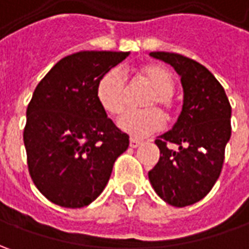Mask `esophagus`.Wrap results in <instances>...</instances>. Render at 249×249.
Wrapping results in <instances>:
<instances>
[{
  "label": "esophagus",
  "instance_id": "1",
  "mask_svg": "<svg viewBox=\"0 0 249 249\" xmlns=\"http://www.w3.org/2000/svg\"><path fill=\"white\" fill-rule=\"evenodd\" d=\"M140 144H141V141H140V140H136V139L130 140V147H131V148H137Z\"/></svg>",
  "mask_w": 249,
  "mask_h": 249
}]
</instances>
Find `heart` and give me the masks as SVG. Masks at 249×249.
<instances>
[{"label":"heart","instance_id":"heart-1","mask_svg":"<svg viewBox=\"0 0 249 249\" xmlns=\"http://www.w3.org/2000/svg\"><path fill=\"white\" fill-rule=\"evenodd\" d=\"M137 80L151 89V92L142 102L144 110H129L118 122L119 127L131 137L142 139L148 134L162 129L163 115L173 112L175 104L172 91L175 89V79L165 66L159 63H147L137 69ZM97 100L102 109L110 115H119L127 105V86L123 74L113 69L101 77L97 86Z\"/></svg>","mask_w":249,"mask_h":249}]
</instances>
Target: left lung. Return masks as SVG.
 Instances as JSON below:
<instances>
[{
  "mask_svg": "<svg viewBox=\"0 0 249 249\" xmlns=\"http://www.w3.org/2000/svg\"><path fill=\"white\" fill-rule=\"evenodd\" d=\"M149 55L172 65L183 86V108L177 122L155 140L160 157L148 172L149 181L169 205H193L220 176L231 136V107L222 84L201 63L175 53Z\"/></svg>",
  "mask_w": 249,
  "mask_h": 249,
  "instance_id": "8db88e82",
  "label": "left lung"
}]
</instances>
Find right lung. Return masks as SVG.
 Here are the masks:
<instances>
[{"instance_id": "obj_1", "label": "right lung", "mask_w": 249, "mask_h": 249, "mask_svg": "<svg viewBox=\"0 0 249 249\" xmlns=\"http://www.w3.org/2000/svg\"><path fill=\"white\" fill-rule=\"evenodd\" d=\"M130 53L82 51L62 58L44 76L26 112L29 172L47 199L83 208L100 196L129 136L97 100L101 77Z\"/></svg>"}]
</instances>
